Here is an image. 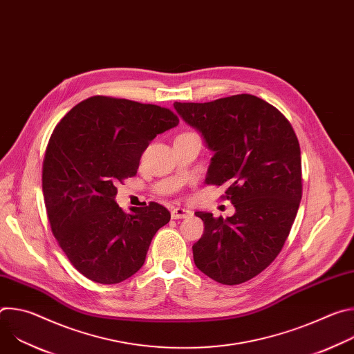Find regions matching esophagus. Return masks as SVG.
I'll list each match as a JSON object with an SVG mask.
<instances>
[{
	"mask_svg": "<svg viewBox=\"0 0 354 354\" xmlns=\"http://www.w3.org/2000/svg\"><path fill=\"white\" fill-rule=\"evenodd\" d=\"M192 214H193V213H192L190 210L183 209V207H175V209H172V212H171V216H172V218H174V220L187 218V217H190Z\"/></svg>",
	"mask_w": 354,
	"mask_h": 354,
	"instance_id": "obj_1",
	"label": "esophagus"
}]
</instances>
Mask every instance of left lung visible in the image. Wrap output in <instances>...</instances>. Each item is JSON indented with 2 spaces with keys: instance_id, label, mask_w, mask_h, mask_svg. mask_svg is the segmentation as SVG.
Masks as SVG:
<instances>
[{
  "instance_id": "1",
  "label": "left lung",
  "mask_w": 354,
  "mask_h": 354,
  "mask_svg": "<svg viewBox=\"0 0 354 354\" xmlns=\"http://www.w3.org/2000/svg\"><path fill=\"white\" fill-rule=\"evenodd\" d=\"M174 108L214 151L206 183L227 186L224 197L235 207L227 218L194 213L205 224L194 265L221 284L245 283L276 259L295 220L302 196L297 136L281 112L249 93Z\"/></svg>"
}]
</instances>
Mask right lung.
Segmentation results:
<instances>
[{
  "instance_id": "right-lung-1",
  "label": "right lung",
  "mask_w": 354,
  "mask_h": 354,
  "mask_svg": "<svg viewBox=\"0 0 354 354\" xmlns=\"http://www.w3.org/2000/svg\"><path fill=\"white\" fill-rule=\"evenodd\" d=\"M178 123L167 108L97 95L56 126L43 160L44 205L55 238L86 279L116 284L131 277L169 223L171 213L156 201L124 213L115 185L134 176L149 141Z\"/></svg>"
}]
</instances>
